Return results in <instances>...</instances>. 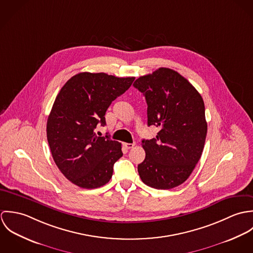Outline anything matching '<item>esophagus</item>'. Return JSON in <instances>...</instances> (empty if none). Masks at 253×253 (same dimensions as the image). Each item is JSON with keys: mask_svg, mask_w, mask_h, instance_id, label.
I'll list each match as a JSON object with an SVG mask.
<instances>
[{"mask_svg": "<svg viewBox=\"0 0 253 253\" xmlns=\"http://www.w3.org/2000/svg\"><path fill=\"white\" fill-rule=\"evenodd\" d=\"M135 146V143H124V147L126 148V149H131V148H133Z\"/></svg>", "mask_w": 253, "mask_h": 253, "instance_id": "esophagus-1", "label": "esophagus"}]
</instances>
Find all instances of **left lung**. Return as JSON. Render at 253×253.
Segmentation results:
<instances>
[{
    "label": "left lung",
    "mask_w": 253,
    "mask_h": 253,
    "mask_svg": "<svg viewBox=\"0 0 253 253\" xmlns=\"http://www.w3.org/2000/svg\"><path fill=\"white\" fill-rule=\"evenodd\" d=\"M145 96L148 126L160 127L157 136L142 140L145 160L138 173L146 185L169 190L188 179L201 159L208 124L198 90L169 68L139 77L133 84Z\"/></svg>",
    "instance_id": "left-lung-1"
}]
</instances>
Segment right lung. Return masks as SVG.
I'll return each instance as SVG.
<instances>
[{"label": "right lung", "mask_w": 253, "mask_h": 253, "mask_svg": "<svg viewBox=\"0 0 253 253\" xmlns=\"http://www.w3.org/2000/svg\"><path fill=\"white\" fill-rule=\"evenodd\" d=\"M134 77L79 73L62 86L46 124V137L54 163L73 184L94 189L108 183L114 164L123 156L122 144L108 135L97 136L106 125L112 101L126 92Z\"/></svg>", "instance_id": "1"}]
</instances>
